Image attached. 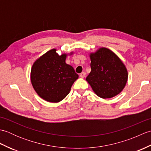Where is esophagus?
<instances>
[{
  "label": "esophagus",
  "mask_w": 151,
  "mask_h": 151,
  "mask_svg": "<svg viewBox=\"0 0 151 151\" xmlns=\"http://www.w3.org/2000/svg\"><path fill=\"white\" fill-rule=\"evenodd\" d=\"M85 76H86V73L84 72L81 73V75H80V76H81L82 78H84L85 77Z\"/></svg>",
  "instance_id": "esophagus-1"
}]
</instances>
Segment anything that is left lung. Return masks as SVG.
Instances as JSON below:
<instances>
[{
    "label": "left lung",
    "instance_id": "8db88e82",
    "mask_svg": "<svg viewBox=\"0 0 151 151\" xmlns=\"http://www.w3.org/2000/svg\"><path fill=\"white\" fill-rule=\"evenodd\" d=\"M91 70L86 77L95 93L102 99H110L123 90L128 81V70L116 54L101 47L89 54Z\"/></svg>",
    "mask_w": 151,
    "mask_h": 151
}]
</instances>
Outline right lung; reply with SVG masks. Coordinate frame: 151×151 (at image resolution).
I'll return each instance as SVG.
<instances>
[{"mask_svg": "<svg viewBox=\"0 0 151 151\" xmlns=\"http://www.w3.org/2000/svg\"><path fill=\"white\" fill-rule=\"evenodd\" d=\"M56 49L47 51L35 61L31 68L30 80L35 91L43 100L59 102L69 93L78 75L73 67L67 64L69 54L59 55Z\"/></svg>", "mask_w": 151, "mask_h": 151, "instance_id": "add662e5", "label": "right lung"}]
</instances>
